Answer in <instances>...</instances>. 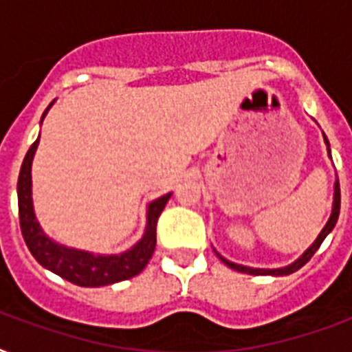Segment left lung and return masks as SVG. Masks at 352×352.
Wrapping results in <instances>:
<instances>
[{"label": "left lung", "mask_w": 352, "mask_h": 352, "mask_svg": "<svg viewBox=\"0 0 352 352\" xmlns=\"http://www.w3.org/2000/svg\"><path fill=\"white\" fill-rule=\"evenodd\" d=\"M323 138H325V144H327V151H329V157H331V149H329V140L327 137L323 135ZM338 215H340V182L336 181L334 182V201H333V212H331V217H329L327 225L323 226V230L320 232V235L316 237V241L312 243L309 248H307L303 254H301L298 259H296L294 263H290L289 267H283V268H252V267H243V265H237V263H232L228 261V259H225V257L221 256V254H217V257H219L221 261L225 263L226 267L234 268V270H237V272H245V274H250V276H289V274L296 272V270H300L303 265H305L309 259H311L314 254H316V250L320 248V245L323 243V239L327 237L331 232H333V228L336 226V221H338Z\"/></svg>", "instance_id": "obj_1"}]
</instances>
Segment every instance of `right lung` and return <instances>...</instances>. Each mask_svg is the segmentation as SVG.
Returning a JSON list of instances; mask_svg holds the SVG:
<instances>
[{"instance_id": "add662e5", "label": "right lung", "mask_w": 352, "mask_h": 352, "mask_svg": "<svg viewBox=\"0 0 352 352\" xmlns=\"http://www.w3.org/2000/svg\"><path fill=\"white\" fill-rule=\"evenodd\" d=\"M49 107L43 113L41 120L45 118ZM38 144H40V137L36 138L34 144L25 155L18 179L19 226H21L25 243L36 261L47 270L58 274L60 278L67 279L78 287H104V285L118 283L142 272L153 256L155 245H157V221L168 199L171 197V193H166L148 204V225H146L142 239L118 256H102V254H91V252L58 245L56 241L47 237L45 232L41 230L40 223L36 219L34 206H32L30 168H32V159H34Z\"/></svg>"}]
</instances>
